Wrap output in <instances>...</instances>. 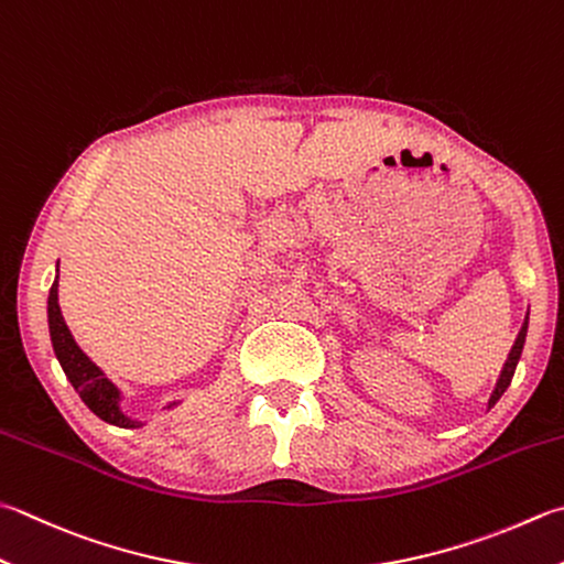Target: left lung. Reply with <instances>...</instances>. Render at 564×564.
Here are the masks:
<instances>
[{"instance_id": "obj_1", "label": "left lung", "mask_w": 564, "mask_h": 564, "mask_svg": "<svg viewBox=\"0 0 564 564\" xmlns=\"http://www.w3.org/2000/svg\"><path fill=\"white\" fill-rule=\"evenodd\" d=\"M525 332H528V316H525V324H523V328H520V334H518L516 344H513V348H511V354H508V360H506V366H503V370H501V378H498V382H496V390H494L491 400H488V405H496L498 398H501L503 392H506V388L511 386L513 373H516V366H518V360H520V354H523Z\"/></svg>"}]
</instances>
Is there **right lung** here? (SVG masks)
I'll return each instance as SVG.
<instances>
[{"instance_id":"1","label":"right lung","mask_w":564,"mask_h":564,"mask_svg":"<svg viewBox=\"0 0 564 564\" xmlns=\"http://www.w3.org/2000/svg\"><path fill=\"white\" fill-rule=\"evenodd\" d=\"M48 328L53 350H56L63 373L68 376L70 386L76 388L85 405L98 414L100 420L117 424V427H140V422L124 417L120 405H117V402H120V390L102 376V370L83 354L76 341H73L58 306V280L51 284L48 294Z\"/></svg>"}]
</instances>
